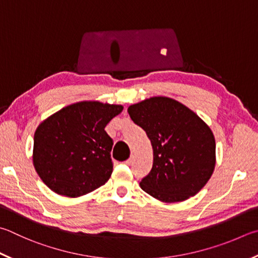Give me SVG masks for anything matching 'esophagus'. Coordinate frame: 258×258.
I'll list each match as a JSON object with an SVG mask.
<instances>
[{"label": "esophagus", "instance_id": "1", "mask_svg": "<svg viewBox=\"0 0 258 258\" xmlns=\"http://www.w3.org/2000/svg\"><path fill=\"white\" fill-rule=\"evenodd\" d=\"M133 160H134V156H133V154H131V157L128 158V160H126L125 163H126V165H131V163L133 162Z\"/></svg>", "mask_w": 258, "mask_h": 258}]
</instances>
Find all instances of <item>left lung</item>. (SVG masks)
<instances>
[{"label": "left lung", "instance_id": "1", "mask_svg": "<svg viewBox=\"0 0 258 258\" xmlns=\"http://www.w3.org/2000/svg\"><path fill=\"white\" fill-rule=\"evenodd\" d=\"M153 149V165L140 186L154 199L181 202L203 188L215 167V140L209 126L180 102L152 97L128 107Z\"/></svg>", "mask_w": 258, "mask_h": 258}]
</instances>
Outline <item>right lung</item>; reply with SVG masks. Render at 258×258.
<instances>
[{
	"instance_id": "add662e5",
	"label": "right lung",
	"mask_w": 258,
	"mask_h": 258,
	"mask_svg": "<svg viewBox=\"0 0 258 258\" xmlns=\"http://www.w3.org/2000/svg\"><path fill=\"white\" fill-rule=\"evenodd\" d=\"M123 106L81 101L64 107L37 127L35 169L59 195L78 198L105 185L113 172V140L106 133Z\"/></svg>"
}]
</instances>
